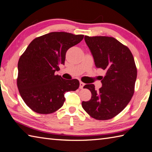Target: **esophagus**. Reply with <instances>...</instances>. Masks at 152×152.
Masks as SVG:
<instances>
[{"label": "esophagus", "mask_w": 152, "mask_h": 152, "mask_svg": "<svg viewBox=\"0 0 152 152\" xmlns=\"http://www.w3.org/2000/svg\"><path fill=\"white\" fill-rule=\"evenodd\" d=\"M84 83H83V82L81 81L80 82V89H82L84 87Z\"/></svg>", "instance_id": "obj_1"}]
</instances>
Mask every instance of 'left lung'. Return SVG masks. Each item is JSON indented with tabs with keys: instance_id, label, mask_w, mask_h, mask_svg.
Wrapping results in <instances>:
<instances>
[{
	"instance_id": "obj_1",
	"label": "left lung",
	"mask_w": 152,
	"mask_h": 152,
	"mask_svg": "<svg viewBox=\"0 0 152 152\" xmlns=\"http://www.w3.org/2000/svg\"><path fill=\"white\" fill-rule=\"evenodd\" d=\"M84 39L96 66L106 71V75L101 78L102 87L99 90L94 84L84 86L92 97L82 102V106L96 120L112 119L125 108L134 95L137 78L134 56L130 50L113 37L85 36Z\"/></svg>"
}]
</instances>
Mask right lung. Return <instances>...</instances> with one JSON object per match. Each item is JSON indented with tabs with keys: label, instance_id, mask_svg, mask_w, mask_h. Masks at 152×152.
Returning a JSON list of instances; mask_svg holds the SVG:
<instances>
[{
	"label": "right lung",
	"instance_id": "1",
	"mask_svg": "<svg viewBox=\"0 0 152 152\" xmlns=\"http://www.w3.org/2000/svg\"><path fill=\"white\" fill-rule=\"evenodd\" d=\"M82 34L52 32L34 38L21 55L18 62L17 86L25 104L32 111L52 114L61 107L64 94L75 91L76 79H63L55 75L65 62L68 50L80 42Z\"/></svg>",
	"mask_w": 152,
	"mask_h": 152
}]
</instances>
